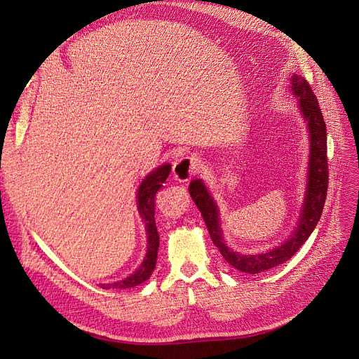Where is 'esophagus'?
<instances>
[{
    "instance_id": "esophagus-1",
    "label": "esophagus",
    "mask_w": 359,
    "mask_h": 359,
    "mask_svg": "<svg viewBox=\"0 0 359 359\" xmlns=\"http://www.w3.org/2000/svg\"><path fill=\"white\" fill-rule=\"evenodd\" d=\"M200 168V159L196 156H182L174 163V177L180 182L190 181Z\"/></svg>"
}]
</instances>
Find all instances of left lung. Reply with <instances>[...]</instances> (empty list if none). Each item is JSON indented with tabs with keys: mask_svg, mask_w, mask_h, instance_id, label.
<instances>
[{
	"mask_svg": "<svg viewBox=\"0 0 359 359\" xmlns=\"http://www.w3.org/2000/svg\"><path fill=\"white\" fill-rule=\"evenodd\" d=\"M292 91L297 97V104L302 111L308 131H309V168H308V184L302 213L299 217L297 226L292 233L290 238L269 252L257 255H241L229 249L222 238V229L219 224V210L210 193L205 187L202 180H194L190 182V196L193 202L202 212V217L208 226V231L213 245L217 246L224 256V259L236 269L246 272V274H259V272L276 268L299 250V248L308 240L313 228L317 226L328 187V165H327V130L318 100L312 93L309 83L300 75L290 78Z\"/></svg>",
	"mask_w": 359,
	"mask_h": 359,
	"instance_id": "left-lung-1",
	"label": "left lung"
}]
</instances>
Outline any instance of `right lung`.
<instances>
[{
  "label": "right lung",
  "mask_w": 359,
  "mask_h": 359,
  "mask_svg": "<svg viewBox=\"0 0 359 359\" xmlns=\"http://www.w3.org/2000/svg\"><path fill=\"white\" fill-rule=\"evenodd\" d=\"M170 165H162L149 174L144 181L141 182L138 194H137V205H138V213L140 217L146 221L147 228V253L144 261H142L141 266L122 281H116L113 284H102L103 289H131L135 285L144 283L150 278L151 272L156 266L157 261V250H159V233H157L156 221H154V198L156 193L162 189L163 182L169 177Z\"/></svg>",
  "instance_id": "1"
}]
</instances>
